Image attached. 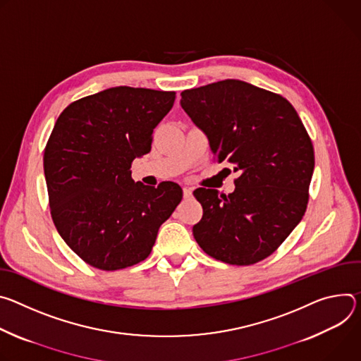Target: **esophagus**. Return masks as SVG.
I'll return each mask as SVG.
<instances>
[{
  "label": "esophagus",
  "mask_w": 361,
  "mask_h": 361,
  "mask_svg": "<svg viewBox=\"0 0 361 361\" xmlns=\"http://www.w3.org/2000/svg\"><path fill=\"white\" fill-rule=\"evenodd\" d=\"M183 196L188 199L192 196V188L190 186H183Z\"/></svg>",
  "instance_id": "34e87169"
}]
</instances>
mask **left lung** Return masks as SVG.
<instances>
[{
	"instance_id": "obj_1",
	"label": "left lung",
	"mask_w": 361,
	"mask_h": 361,
	"mask_svg": "<svg viewBox=\"0 0 361 361\" xmlns=\"http://www.w3.org/2000/svg\"><path fill=\"white\" fill-rule=\"evenodd\" d=\"M182 109L205 132L218 164L238 172L229 195L199 188L197 245L229 265H252L281 245L302 219L314 172L312 142L293 104L241 80L180 93ZM231 173V169H226Z\"/></svg>"
}]
</instances>
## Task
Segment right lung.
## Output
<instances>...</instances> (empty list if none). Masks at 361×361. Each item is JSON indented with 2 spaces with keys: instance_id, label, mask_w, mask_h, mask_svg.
Masks as SVG:
<instances>
[{
  "instance_id": "right-lung-1",
  "label": "right lung",
  "mask_w": 361,
  "mask_h": 361,
  "mask_svg": "<svg viewBox=\"0 0 361 361\" xmlns=\"http://www.w3.org/2000/svg\"><path fill=\"white\" fill-rule=\"evenodd\" d=\"M175 97L118 86L70 103L57 118L43 159L51 218L64 243L97 269L145 261L182 201L178 183L145 186L130 172Z\"/></svg>"
}]
</instances>
